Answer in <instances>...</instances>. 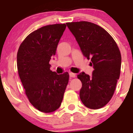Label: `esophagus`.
<instances>
[{"mask_svg":"<svg viewBox=\"0 0 133 133\" xmlns=\"http://www.w3.org/2000/svg\"><path fill=\"white\" fill-rule=\"evenodd\" d=\"M69 76H70L71 78H75L76 77V74L70 72V73H69Z\"/></svg>","mask_w":133,"mask_h":133,"instance_id":"1","label":"esophagus"}]
</instances>
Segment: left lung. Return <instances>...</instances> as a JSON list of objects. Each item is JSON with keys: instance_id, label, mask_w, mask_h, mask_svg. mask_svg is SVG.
<instances>
[{"instance_id": "left-lung-1", "label": "left lung", "mask_w": 133, "mask_h": 133, "mask_svg": "<svg viewBox=\"0 0 133 133\" xmlns=\"http://www.w3.org/2000/svg\"><path fill=\"white\" fill-rule=\"evenodd\" d=\"M83 55L93 67L92 76L82 72L78 75L82 82L80 98L85 106L98 109L112 97L119 79L122 57L116 42L104 28L86 21L68 22Z\"/></svg>"}]
</instances>
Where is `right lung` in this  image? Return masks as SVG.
Instances as JSON below:
<instances>
[{"instance_id": "add662e5", "label": "right lung", "mask_w": 133, "mask_h": 133, "mask_svg": "<svg viewBox=\"0 0 133 133\" xmlns=\"http://www.w3.org/2000/svg\"><path fill=\"white\" fill-rule=\"evenodd\" d=\"M65 24L42 27L31 33L17 52V69L31 104L43 112L58 109L69 81V74L50 70L49 61L65 31Z\"/></svg>"}]
</instances>
